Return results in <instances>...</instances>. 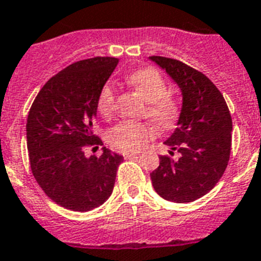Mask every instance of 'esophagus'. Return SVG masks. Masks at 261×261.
Masks as SVG:
<instances>
[{
	"mask_svg": "<svg viewBox=\"0 0 261 261\" xmlns=\"http://www.w3.org/2000/svg\"><path fill=\"white\" fill-rule=\"evenodd\" d=\"M137 152H125V153L122 154V156L125 157V159H133V157H136L137 156Z\"/></svg>",
	"mask_w": 261,
	"mask_h": 261,
	"instance_id": "esophagus-1",
	"label": "esophagus"
}]
</instances>
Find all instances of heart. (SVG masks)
I'll return each mask as SVG.
<instances>
[{
	"label": "heart",
	"instance_id": "heart-1",
	"mask_svg": "<svg viewBox=\"0 0 261 261\" xmlns=\"http://www.w3.org/2000/svg\"><path fill=\"white\" fill-rule=\"evenodd\" d=\"M128 83L135 88L146 105V116L159 126H167L173 121L176 107L167 94V83L159 70L144 68L135 70L126 77ZM97 109L104 117H111L115 112V87L112 83H105L97 96ZM154 135L152 126L144 122L122 121L108 132L107 140L115 149L122 152L139 150Z\"/></svg>",
	"mask_w": 261,
	"mask_h": 261
}]
</instances>
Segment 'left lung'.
<instances>
[{"label":"left lung","instance_id":"left-lung-1","mask_svg":"<svg viewBox=\"0 0 261 261\" xmlns=\"http://www.w3.org/2000/svg\"><path fill=\"white\" fill-rule=\"evenodd\" d=\"M177 84L181 111L176 129L164 141L169 153L150 173L154 191L168 201L191 203L203 197L219 182L229 161L232 118L220 90L203 73L173 58L152 56Z\"/></svg>","mask_w":261,"mask_h":261}]
</instances>
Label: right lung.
I'll use <instances>...</instances> for the list:
<instances>
[{"instance_id":"1","label":"right lung","mask_w":261,"mask_h":261,"mask_svg":"<svg viewBox=\"0 0 261 261\" xmlns=\"http://www.w3.org/2000/svg\"><path fill=\"white\" fill-rule=\"evenodd\" d=\"M117 64L113 57L74 62L45 84L30 108V168L42 191L66 210H94L115 187L124 157L105 146L100 157H87L85 148L101 144L93 133L97 96Z\"/></svg>"}]
</instances>
